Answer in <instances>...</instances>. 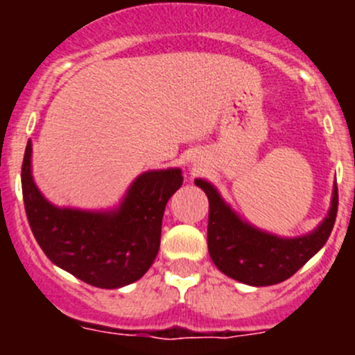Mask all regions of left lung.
<instances>
[{
  "label": "left lung",
  "instance_id": "obj_1",
  "mask_svg": "<svg viewBox=\"0 0 355 355\" xmlns=\"http://www.w3.org/2000/svg\"><path fill=\"white\" fill-rule=\"evenodd\" d=\"M196 185L209 200L207 250L211 259L221 273L252 287L280 284L297 273L327 244L338 209L335 184L331 207L323 223L302 237L284 239L242 221L209 182L198 178Z\"/></svg>",
  "mask_w": 355,
  "mask_h": 355
}]
</instances>
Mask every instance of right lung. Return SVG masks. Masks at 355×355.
<instances>
[{
	"mask_svg": "<svg viewBox=\"0 0 355 355\" xmlns=\"http://www.w3.org/2000/svg\"><path fill=\"white\" fill-rule=\"evenodd\" d=\"M32 142L22 163L25 213L51 263L99 288H120L144 277L155 263L168 199L180 189V168L139 175L113 211L56 207L39 192L31 170Z\"/></svg>",
	"mask_w": 355,
	"mask_h": 355,
	"instance_id": "1",
	"label": "right lung"
}]
</instances>
